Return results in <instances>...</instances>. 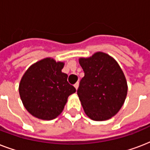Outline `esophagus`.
Listing matches in <instances>:
<instances>
[{
  "instance_id": "esophagus-1",
  "label": "esophagus",
  "mask_w": 150,
  "mask_h": 150,
  "mask_svg": "<svg viewBox=\"0 0 150 150\" xmlns=\"http://www.w3.org/2000/svg\"><path fill=\"white\" fill-rule=\"evenodd\" d=\"M79 82H76V83L74 85V86H75V88L76 89V90H77L78 88H79Z\"/></svg>"
}]
</instances>
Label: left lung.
<instances>
[{
	"instance_id": "obj_1",
	"label": "left lung",
	"mask_w": 150,
	"mask_h": 150,
	"mask_svg": "<svg viewBox=\"0 0 150 150\" xmlns=\"http://www.w3.org/2000/svg\"><path fill=\"white\" fill-rule=\"evenodd\" d=\"M85 76L77 90L85 113L93 121H106L123 106L128 85L118 63L109 54L96 52L89 57H80Z\"/></svg>"
}]
</instances>
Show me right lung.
<instances>
[{"mask_svg": "<svg viewBox=\"0 0 150 150\" xmlns=\"http://www.w3.org/2000/svg\"><path fill=\"white\" fill-rule=\"evenodd\" d=\"M64 63L51 57L32 64L20 81L18 92L25 108L35 117L50 121L63 111L68 96L76 89L61 71Z\"/></svg>", "mask_w": 150, "mask_h": 150, "instance_id": "1", "label": "right lung"}]
</instances>
